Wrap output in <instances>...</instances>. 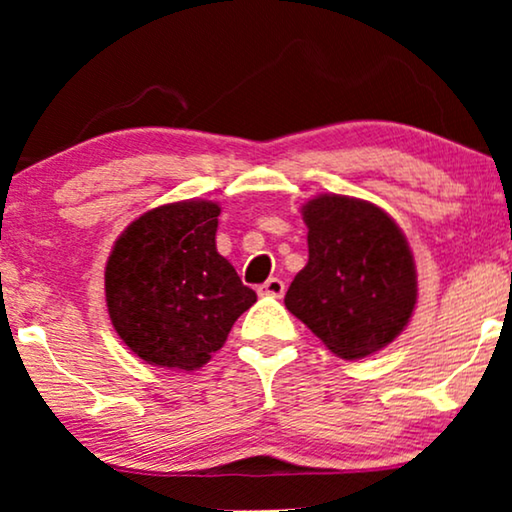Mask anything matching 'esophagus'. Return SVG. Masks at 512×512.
I'll list each match as a JSON object with an SVG mask.
<instances>
[{
    "label": "esophagus",
    "instance_id": "obj_1",
    "mask_svg": "<svg viewBox=\"0 0 512 512\" xmlns=\"http://www.w3.org/2000/svg\"><path fill=\"white\" fill-rule=\"evenodd\" d=\"M284 282L282 279H277V277H270L268 282L265 284H261L258 286V293H261V296H272V298H282L284 296Z\"/></svg>",
    "mask_w": 512,
    "mask_h": 512
}]
</instances>
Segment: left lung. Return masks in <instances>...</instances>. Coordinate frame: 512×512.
<instances>
[{
  "mask_svg": "<svg viewBox=\"0 0 512 512\" xmlns=\"http://www.w3.org/2000/svg\"><path fill=\"white\" fill-rule=\"evenodd\" d=\"M307 265L286 291V310L340 359L387 347L408 326L417 272L408 240L387 212L347 195L303 207Z\"/></svg>",
  "mask_w": 512,
  "mask_h": 512,
  "instance_id": "obj_1",
  "label": "left lung"
}]
</instances>
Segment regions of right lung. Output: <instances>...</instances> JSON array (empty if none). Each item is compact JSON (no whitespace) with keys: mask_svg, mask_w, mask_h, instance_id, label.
<instances>
[{"mask_svg":"<svg viewBox=\"0 0 512 512\" xmlns=\"http://www.w3.org/2000/svg\"><path fill=\"white\" fill-rule=\"evenodd\" d=\"M221 207L172 202L132 221L104 270L111 324L151 366L195 370L212 359L230 328L256 303L216 251Z\"/></svg>","mask_w":512,"mask_h":512,"instance_id":"obj_1","label":"right lung"}]
</instances>
